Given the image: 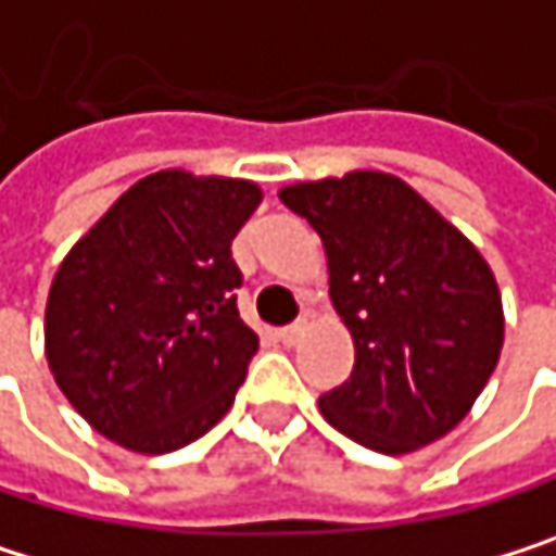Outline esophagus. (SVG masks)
Returning a JSON list of instances; mask_svg holds the SVG:
<instances>
[{
	"mask_svg": "<svg viewBox=\"0 0 556 556\" xmlns=\"http://www.w3.org/2000/svg\"><path fill=\"white\" fill-rule=\"evenodd\" d=\"M304 333H307V320H298V324H291V327H285V330H281V340L294 346V343H301V340H304Z\"/></svg>",
	"mask_w": 556,
	"mask_h": 556,
	"instance_id": "obj_1",
	"label": "esophagus"
}]
</instances>
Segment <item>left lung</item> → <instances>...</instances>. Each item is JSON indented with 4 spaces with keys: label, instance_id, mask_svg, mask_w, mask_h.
<instances>
[{
    "label": "left lung",
    "instance_id": "1",
    "mask_svg": "<svg viewBox=\"0 0 556 556\" xmlns=\"http://www.w3.org/2000/svg\"><path fill=\"white\" fill-rule=\"evenodd\" d=\"M278 195L320 236L330 304L354 337V374L320 396L324 419L383 455L448 435L502 357L489 262L393 173L351 169Z\"/></svg>",
    "mask_w": 556,
    "mask_h": 556
}]
</instances>
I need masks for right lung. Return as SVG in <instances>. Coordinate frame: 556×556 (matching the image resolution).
<instances>
[{
  "label": "right lung",
  "instance_id": "obj_1",
  "mask_svg": "<svg viewBox=\"0 0 556 556\" xmlns=\"http://www.w3.org/2000/svg\"><path fill=\"white\" fill-rule=\"evenodd\" d=\"M262 186L160 169L72 245L45 304V361L104 439L163 455L210 432L258 351L232 239Z\"/></svg>",
  "mask_w": 556,
  "mask_h": 556
}]
</instances>
